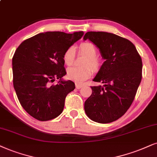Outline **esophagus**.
<instances>
[{
  "label": "esophagus",
  "mask_w": 157,
  "mask_h": 157,
  "mask_svg": "<svg viewBox=\"0 0 157 157\" xmlns=\"http://www.w3.org/2000/svg\"><path fill=\"white\" fill-rule=\"evenodd\" d=\"M75 86H76L77 89H80V88H82L83 85H80V84H78V83H76V84H75Z\"/></svg>",
  "instance_id": "1"
}]
</instances>
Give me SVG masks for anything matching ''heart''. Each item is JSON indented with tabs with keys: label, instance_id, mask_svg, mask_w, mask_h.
<instances>
[{
	"label": "heart",
	"instance_id": "obj_1",
	"mask_svg": "<svg viewBox=\"0 0 157 157\" xmlns=\"http://www.w3.org/2000/svg\"><path fill=\"white\" fill-rule=\"evenodd\" d=\"M79 50L80 53L87 56L84 67H72L67 69V77L69 80L80 83L88 79L93 74V68L94 70H98L101 66V61L96 56L97 49L95 45L90 43H82L79 45ZM75 49L74 48L69 47L64 51L63 55V60L65 64L70 66L73 64L75 60ZM91 67H90V66Z\"/></svg>",
	"mask_w": 157,
	"mask_h": 157
}]
</instances>
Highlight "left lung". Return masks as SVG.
Wrapping results in <instances>:
<instances>
[{
	"label": "left lung",
	"mask_w": 157,
	"mask_h": 157,
	"mask_svg": "<svg viewBox=\"0 0 157 157\" xmlns=\"http://www.w3.org/2000/svg\"><path fill=\"white\" fill-rule=\"evenodd\" d=\"M96 45L105 61L93 81L85 112L94 122L106 124L118 120L131 106L142 78V60L128 39L106 32H88L83 40Z\"/></svg>",
	"instance_id": "obj_1"
}]
</instances>
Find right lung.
<instances>
[{
    "mask_svg": "<svg viewBox=\"0 0 157 157\" xmlns=\"http://www.w3.org/2000/svg\"><path fill=\"white\" fill-rule=\"evenodd\" d=\"M83 35L82 31L41 33L25 40L16 50L13 88L24 109L36 120H52L64 109L66 96L75 85L72 81L63 80L67 74L63 55ZM55 78L59 80L58 83L51 85Z\"/></svg>",
    "mask_w": 157,
    "mask_h": 157,
    "instance_id": "add662e5",
    "label": "right lung"
}]
</instances>
